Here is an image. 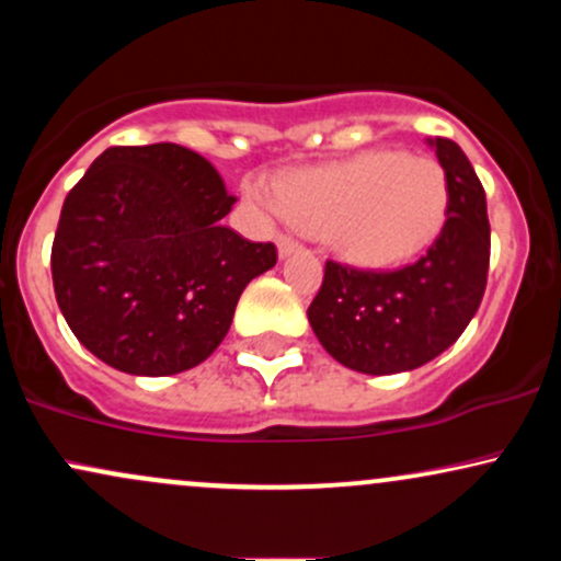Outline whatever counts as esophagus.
I'll return each instance as SVG.
<instances>
[{
	"label": "esophagus",
	"instance_id": "obj_1",
	"mask_svg": "<svg viewBox=\"0 0 561 561\" xmlns=\"http://www.w3.org/2000/svg\"><path fill=\"white\" fill-rule=\"evenodd\" d=\"M276 248H279V259H287V255L298 253L300 242L293 240V237H287V234H279L276 237Z\"/></svg>",
	"mask_w": 561,
	"mask_h": 561
}]
</instances>
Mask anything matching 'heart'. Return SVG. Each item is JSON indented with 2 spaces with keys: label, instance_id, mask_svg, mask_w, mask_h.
Here are the masks:
<instances>
[{
  "label": "heart",
  "instance_id": "obj_1",
  "mask_svg": "<svg viewBox=\"0 0 561 561\" xmlns=\"http://www.w3.org/2000/svg\"><path fill=\"white\" fill-rule=\"evenodd\" d=\"M248 195L366 268L398 266L420 255L448 210L440 163L398 150H371L300 171L282 186L279 197L261 184H250Z\"/></svg>",
  "mask_w": 561,
  "mask_h": 561
}]
</instances>
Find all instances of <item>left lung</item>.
Listing matches in <instances>:
<instances>
[{"instance_id":"obj_1","label":"left lung","mask_w":561,"mask_h":561,"mask_svg":"<svg viewBox=\"0 0 561 561\" xmlns=\"http://www.w3.org/2000/svg\"><path fill=\"white\" fill-rule=\"evenodd\" d=\"M446 171L448 210L427 253L398 272L327 261L308 306L313 334L334 362L362 375H398L433 362L478 313L491 261L485 192L456 141L427 139Z\"/></svg>"}]
</instances>
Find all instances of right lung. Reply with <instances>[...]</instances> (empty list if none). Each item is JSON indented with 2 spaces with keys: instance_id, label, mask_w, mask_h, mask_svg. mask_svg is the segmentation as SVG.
Here are the masks:
<instances>
[{
  "instance_id": "1",
  "label": "right lung",
  "mask_w": 561,
  "mask_h": 561,
  "mask_svg": "<svg viewBox=\"0 0 561 561\" xmlns=\"http://www.w3.org/2000/svg\"><path fill=\"white\" fill-rule=\"evenodd\" d=\"M237 197L197 152L111 147L68 192L53 242L62 317L100 362L137 377L203 364L227 337L272 242L224 227Z\"/></svg>"
}]
</instances>
